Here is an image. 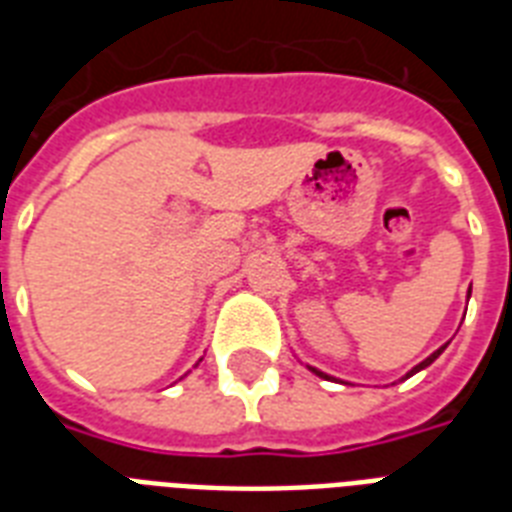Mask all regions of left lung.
<instances>
[{
	"instance_id": "8db88e82",
	"label": "left lung",
	"mask_w": 512,
	"mask_h": 512,
	"mask_svg": "<svg viewBox=\"0 0 512 512\" xmlns=\"http://www.w3.org/2000/svg\"><path fill=\"white\" fill-rule=\"evenodd\" d=\"M444 348H446V345H444ZM444 348H438V350H436V353H430V356H428V358H425V361H422V364H417V366H414L412 372L406 374V377H412V374H417V372H420V369H425V366H430V364H433V361H436V358H438V356H441V353H444ZM308 369H311V372H316V374H319V377H324V380H329V374L319 372V369H313V366H308Z\"/></svg>"
}]
</instances>
